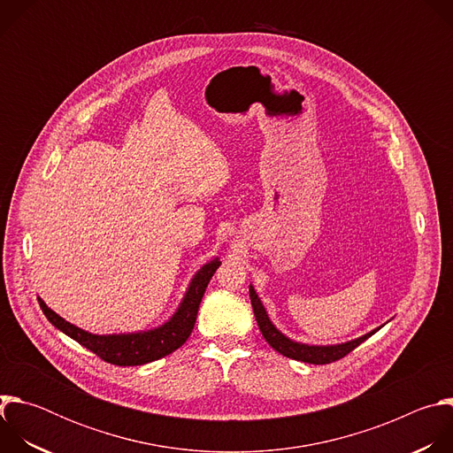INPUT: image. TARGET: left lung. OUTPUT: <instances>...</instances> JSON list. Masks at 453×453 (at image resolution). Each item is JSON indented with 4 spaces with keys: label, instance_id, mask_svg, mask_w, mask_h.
Segmentation results:
<instances>
[{
    "label": "left lung",
    "instance_id": "obj_1",
    "mask_svg": "<svg viewBox=\"0 0 453 453\" xmlns=\"http://www.w3.org/2000/svg\"><path fill=\"white\" fill-rule=\"evenodd\" d=\"M249 297H250V304H252V311L256 317L257 326H260V332L264 335V339L269 342V346H273L278 353H281L283 357H288L292 360H299V362H306V364H330L335 362L342 357H346L349 351H353L357 346H360L364 341H367L371 335H374L380 328L371 330L369 334L342 342V344H328V346H315V344H303L297 341H292L290 337H287L285 334H281L274 322L271 320L262 299L257 297L256 290L252 285H249Z\"/></svg>",
    "mask_w": 453,
    "mask_h": 453
}]
</instances>
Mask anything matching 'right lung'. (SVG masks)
<instances>
[{"mask_svg":"<svg viewBox=\"0 0 453 453\" xmlns=\"http://www.w3.org/2000/svg\"><path fill=\"white\" fill-rule=\"evenodd\" d=\"M220 267L219 257H213L211 262L204 264L196 274H193L177 310L172 317L163 322L161 326L145 330V332H133V334H109L98 335L89 334L66 319H62L55 313L48 304L39 299L41 310L51 325L66 334L70 339L77 341L102 360L114 364V365H143L154 360H159L175 349H179L189 337L193 326H196L199 304L206 292L210 280L213 278L215 271Z\"/></svg>","mask_w":453,"mask_h":453,"instance_id":"obj_1","label":"right lung"}]
</instances>
